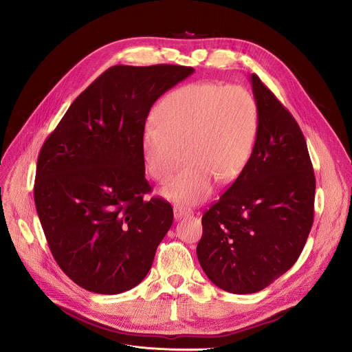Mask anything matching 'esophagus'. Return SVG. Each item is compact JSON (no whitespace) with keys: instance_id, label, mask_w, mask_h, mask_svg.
<instances>
[{"instance_id":"34e87169","label":"esophagus","mask_w":352,"mask_h":352,"mask_svg":"<svg viewBox=\"0 0 352 352\" xmlns=\"http://www.w3.org/2000/svg\"><path fill=\"white\" fill-rule=\"evenodd\" d=\"M173 214H175L176 220H182V219L187 217V215H192L193 211L190 208L183 207V206H175L173 207Z\"/></svg>"}]
</instances>
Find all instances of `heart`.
I'll return each mask as SVG.
<instances>
[{"instance_id": "obj_1", "label": "heart", "mask_w": 352, "mask_h": 352, "mask_svg": "<svg viewBox=\"0 0 352 352\" xmlns=\"http://www.w3.org/2000/svg\"><path fill=\"white\" fill-rule=\"evenodd\" d=\"M155 121L142 132L146 172L166 183L182 165L184 151L188 166L164 188V196L177 204H199L212 193L215 182L231 183L247 168L259 111L245 89L201 82L166 94Z\"/></svg>"}]
</instances>
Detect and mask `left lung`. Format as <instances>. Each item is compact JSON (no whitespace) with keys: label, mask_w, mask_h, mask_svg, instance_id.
Listing matches in <instances>:
<instances>
[{"label":"left lung","mask_w":352,"mask_h":352,"mask_svg":"<svg viewBox=\"0 0 352 352\" xmlns=\"http://www.w3.org/2000/svg\"><path fill=\"white\" fill-rule=\"evenodd\" d=\"M255 146L238 179L201 219L197 258L220 289L255 293L294 265L314 219L316 177L303 132L256 74Z\"/></svg>","instance_id":"8db88e82"}]
</instances>
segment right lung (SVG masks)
Listing matches in <instances>:
<instances>
[{
    "label": "right lung",
    "instance_id": "right-lung-1",
    "mask_svg": "<svg viewBox=\"0 0 352 352\" xmlns=\"http://www.w3.org/2000/svg\"><path fill=\"white\" fill-rule=\"evenodd\" d=\"M195 72L177 65L105 70L45 141L35 206L50 252L80 287L117 294L140 285L173 223L172 206L144 200L142 132L153 102Z\"/></svg>",
    "mask_w": 352,
    "mask_h": 352
}]
</instances>
